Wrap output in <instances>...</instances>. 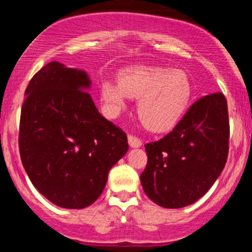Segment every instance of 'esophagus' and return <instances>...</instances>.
<instances>
[{
  "instance_id": "esophagus-1",
  "label": "esophagus",
  "mask_w": 252,
  "mask_h": 252,
  "mask_svg": "<svg viewBox=\"0 0 252 252\" xmlns=\"http://www.w3.org/2000/svg\"><path fill=\"white\" fill-rule=\"evenodd\" d=\"M128 143L131 148H138V147L142 146V140H140L139 138L134 137V135H131V134L128 135Z\"/></svg>"
}]
</instances>
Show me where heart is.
Segmentation results:
<instances>
[{
	"mask_svg": "<svg viewBox=\"0 0 252 252\" xmlns=\"http://www.w3.org/2000/svg\"><path fill=\"white\" fill-rule=\"evenodd\" d=\"M99 94L108 117L119 114L128 98L138 99L142 123L153 131H164L176 126L187 110L192 84L183 70L133 66L122 70L119 83L103 81Z\"/></svg>",
	"mask_w": 252,
	"mask_h": 252,
	"instance_id": "1",
	"label": "heart"
}]
</instances>
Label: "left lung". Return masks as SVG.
<instances>
[{
	"label": "left lung",
	"mask_w": 252,
	"mask_h": 252,
	"mask_svg": "<svg viewBox=\"0 0 252 252\" xmlns=\"http://www.w3.org/2000/svg\"><path fill=\"white\" fill-rule=\"evenodd\" d=\"M228 139L225 95L215 93L198 99L173 130L144 146L148 162L140 182L147 196L164 208L196 202L225 167Z\"/></svg>",
	"instance_id": "1"
}]
</instances>
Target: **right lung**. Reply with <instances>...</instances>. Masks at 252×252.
Wrapping results in <instances>:
<instances>
[{
    "instance_id": "obj_1",
    "label": "right lung",
    "mask_w": 252,
    "mask_h": 252,
    "mask_svg": "<svg viewBox=\"0 0 252 252\" xmlns=\"http://www.w3.org/2000/svg\"><path fill=\"white\" fill-rule=\"evenodd\" d=\"M84 70L51 61L31 79L21 109L20 156L40 193L80 210L103 192L108 173L128 152L126 134L98 112Z\"/></svg>"
}]
</instances>
